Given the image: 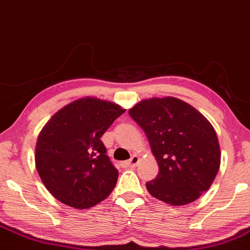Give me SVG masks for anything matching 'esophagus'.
<instances>
[{
    "instance_id": "34e87169",
    "label": "esophagus",
    "mask_w": 250,
    "mask_h": 250,
    "mask_svg": "<svg viewBox=\"0 0 250 250\" xmlns=\"http://www.w3.org/2000/svg\"><path fill=\"white\" fill-rule=\"evenodd\" d=\"M138 162H140V157L137 155H134L131 156V158L129 161L123 162L121 165L123 167H135L138 164Z\"/></svg>"
}]
</instances>
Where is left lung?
Returning a JSON list of instances; mask_svg holds the SVG:
<instances>
[{
  "mask_svg": "<svg viewBox=\"0 0 250 250\" xmlns=\"http://www.w3.org/2000/svg\"><path fill=\"white\" fill-rule=\"evenodd\" d=\"M148 137L159 172L146 183L152 197L180 206L197 200L220 167V146L213 125L195 108L167 96L142 100L129 109Z\"/></svg>",
  "mask_w": 250,
  "mask_h": 250,
  "instance_id": "8db88e82",
  "label": "left lung"
}]
</instances>
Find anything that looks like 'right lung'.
<instances>
[{
    "label": "right lung",
    "instance_id": "1",
    "mask_svg": "<svg viewBox=\"0 0 250 250\" xmlns=\"http://www.w3.org/2000/svg\"><path fill=\"white\" fill-rule=\"evenodd\" d=\"M125 109L95 98L62 107L38 135L35 162L45 188L56 199L86 209L115 188L119 171L100 140Z\"/></svg>",
    "mask_w": 250,
    "mask_h": 250
}]
</instances>
